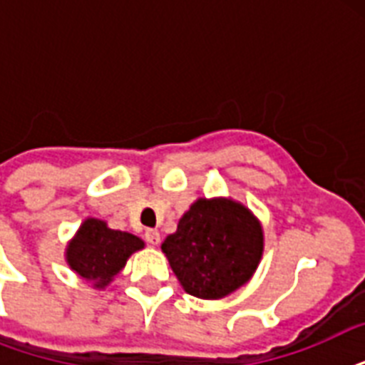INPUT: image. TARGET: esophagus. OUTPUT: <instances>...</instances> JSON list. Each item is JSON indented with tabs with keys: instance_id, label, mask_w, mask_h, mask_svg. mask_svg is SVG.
<instances>
[{
	"instance_id": "34e87169",
	"label": "esophagus",
	"mask_w": 365,
	"mask_h": 365,
	"mask_svg": "<svg viewBox=\"0 0 365 365\" xmlns=\"http://www.w3.org/2000/svg\"><path fill=\"white\" fill-rule=\"evenodd\" d=\"M145 240H148L151 246H157V244L160 242V233L157 229H148V231H145Z\"/></svg>"
}]
</instances>
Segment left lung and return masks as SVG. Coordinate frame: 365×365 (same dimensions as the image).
Returning <instances> with one entry per match:
<instances>
[{
    "label": "left lung",
    "mask_w": 365,
    "mask_h": 365,
    "mask_svg": "<svg viewBox=\"0 0 365 365\" xmlns=\"http://www.w3.org/2000/svg\"><path fill=\"white\" fill-rule=\"evenodd\" d=\"M263 227L231 197H199L160 244L189 295L223 299L250 282L263 255Z\"/></svg>",
    "instance_id": "1"
}]
</instances>
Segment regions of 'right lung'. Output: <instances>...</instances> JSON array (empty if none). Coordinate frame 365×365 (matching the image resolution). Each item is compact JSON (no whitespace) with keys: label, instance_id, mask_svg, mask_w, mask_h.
Returning <instances> with one entry per match:
<instances>
[{"label":"right lung","instance_id":"1","mask_svg":"<svg viewBox=\"0 0 365 365\" xmlns=\"http://www.w3.org/2000/svg\"><path fill=\"white\" fill-rule=\"evenodd\" d=\"M145 246L140 237L110 229L104 220L87 217L66 244V263L94 289H106L134 252Z\"/></svg>","mask_w":365,"mask_h":365}]
</instances>
